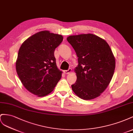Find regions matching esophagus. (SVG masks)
<instances>
[{
    "label": "esophagus",
    "instance_id": "obj_1",
    "mask_svg": "<svg viewBox=\"0 0 133 133\" xmlns=\"http://www.w3.org/2000/svg\"><path fill=\"white\" fill-rule=\"evenodd\" d=\"M71 71H72V69H70H70H69V70H64V71H63V72H64V74H70V73H71Z\"/></svg>",
    "mask_w": 133,
    "mask_h": 133
}]
</instances>
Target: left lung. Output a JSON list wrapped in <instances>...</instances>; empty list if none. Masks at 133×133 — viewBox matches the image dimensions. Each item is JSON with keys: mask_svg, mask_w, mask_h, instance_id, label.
Wrapping results in <instances>:
<instances>
[{"mask_svg": "<svg viewBox=\"0 0 133 133\" xmlns=\"http://www.w3.org/2000/svg\"><path fill=\"white\" fill-rule=\"evenodd\" d=\"M67 40L78 57V64L75 69L77 80L71 85L73 91L83 100L99 96L115 71V59L109 45L92 34L70 36Z\"/></svg>", "mask_w": 133, "mask_h": 133, "instance_id": "left-lung-1", "label": "left lung"}]
</instances>
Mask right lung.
<instances>
[{
    "mask_svg": "<svg viewBox=\"0 0 133 133\" xmlns=\"http://www.w3.org/2000/svg\"><path fill=\"white\" fill-rule=\"evenodd\" d=\"M62 41L61 35L41 31L26 39L19 50L16 64L18 77L25 88L37 96L50 94L61 78L54 52Z\"/></svg>",
    "mask_w": 133,
    "mask_h": 133,
    "instance_id": "obj_1",
    "label": "right lung"
}]
</instances>
